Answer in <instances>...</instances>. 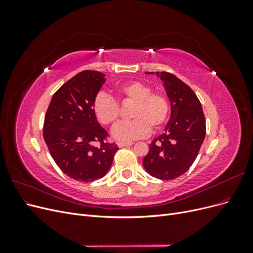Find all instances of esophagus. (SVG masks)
<instances>
[{
	"label": "esophagus",
	"instance_id": "34e87169",
	"mask_svg": "<svg viewBox=\"0 0 253 253\" xmlns=\"http://www.w3.org/2000/svg\"><path fill=\"white\" fill-rule=\"evenodd\" d=\"M133 142H119L118 143V147L119 148H125V147H129V145H132Z\"/></svg>",
	"mask_w": 253,
	"mask_h": 253
}]
</instances>
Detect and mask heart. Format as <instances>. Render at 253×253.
I'll return each instance as SVG.
<instances>
[{
    "instance_id": "heart-1",
    "label": "heart",
    "mask_w": 253,
    "mask_h": 253,
    "mask_svg": "<svg viewBox=\"0 0 253 253\" xmlns=\"http://www.w3.org/2000/svg\"><path fill=\"white\" fill-rule=\"evenodd\" d=\"M116 94L122 102H134L129 121H121L112 128L116 140L127 142L148 136L153 131L165 126L169 118L170 103L160 93H152V88L140 81H129L116 88ZM93 112L102 125L114 124L119 116V105L110 96L100 93L93 103Z\"/></svg>"
}]
</instances>
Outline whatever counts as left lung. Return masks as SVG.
<instances>
[{"label":"left lung","mask_w":253,"mask_h":253,"mask_svg":"<svg viewBox=\"0 0 253 253\" xmlns=\"http://www.w3.org/2000/svg\"><path fill=\"white\" fill-rule=\"evenodd\" d=\"M156 76L164 82L171 102V117L165 133L151 142L142 165L150 175L170 180L186 173L194 163L206 136V119L189 85L171 73L156 72Z\"/></svg>","instance_id":"1"}]
</instances>
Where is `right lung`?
I'll use <instances>...</instances> for the list:
<instances>
[{
  "instance_id": "add662e5",
  "label": "right lung",
  "mask_w": 253,
  "mask_h": 253,
  "mask_svg": "<svg viewBox=\"0 0 253 253\" xmlns=\"http://www.w3.org/2000/svg\"><path fill=\"white\" fill-rule=\"evenodd\" d=\"M104 76L96 71L76 75L53 94L44 118L43 137L52 159L64 174L82 182L103 177L119 149L106 142L109 134L93 112Z\"/></svg>"
}]
</instances>
